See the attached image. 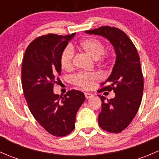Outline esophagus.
<instances>
[{
	"instance_id": "34e87169",
	"label": "esophagus",
	"mask_w": 159,
	"mask_h": 159,
	"mask_svg": "<svg viewBox=\"0 0 159 159\" xmlns=\"http://www.w3.org/2000/svg\"><path fill=\"white\" fill-rule=\"evenodd\" d=\"M84 95H85V98L87 99H89V98H91L93 97V94H91V93H84Z\"/></svg>"
}]
</instances>
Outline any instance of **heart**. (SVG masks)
I'll list each match as a JSON object with an SVG mask.
<instances>
[{
    "instance_id": "b5f03b06",
    "label": "heart",
    "mask_w": 159,
    "mask_h": 159,
    "mask_svg": "<svg viewBox=\"0 0 159 159\" xmlns=\"http://www.w3.org/2000/svg\"><path fill=\"white\" fill-rule=\"evenodd\" d=\"M80 51L89 54L94 59H98L105 51V46L101 41L94 38H87L81 41L77 46ZM73 46H68L62 51L60 56V64L61 68L65 70H70L74 66ZM98 78L97 74L78 73L74 77V83L76 85L84 89H89L94 84V81Z\"/></svg>"
}]
</instances>
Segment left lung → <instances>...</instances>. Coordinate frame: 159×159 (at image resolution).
Listing matches in <instances>:
<instances>
[{"instance_id":"1","label":"left lung","mask_w":159,"mask_h":159,"mask_svg":"<svg viewBox=\"0 0 159 159\" xmlns=\"http://www.w3.org/2000/svg\"><path fill=\"white\" fill-rule=\"evenodd\" d=\"M89 34L101 35L110 41L116 54V61L111 74L99 91L115 93L114 98L102 100V111L98 124L102 129L119 133L125 129L137 114L142 99L144 78L140 58L135 46L124 31L114 27L103 26L86 30Z\"/></svg>"}]
</instances>
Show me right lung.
Here are the masks:
<instances>
[{"instance_id": "add662e5", "label": "right lung", "mask_w": 159, "mask_h": 159, "mask_svg": "<svg viewBox=\"0 0 159 159\" xmlns=\"http://www.w3.org/2000/svg\"><path fill=\"white\" fill-rule=\"evenodd\" d=\"M75 35L38 37L28 46L22 62L21 84L28 108L37 121L57 137L75 129L76 114L85 100L84 93L77 90L64 96L53 91L61 75V54Z\"/></svg>"}]
</instances>
